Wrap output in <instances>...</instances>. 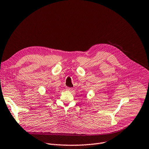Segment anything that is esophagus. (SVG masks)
<instances>
[{
	"instance_id": "1",
	"label": "esophagus",
	"mask_w": 149,
	"mask_h": 149,
	"mask_svg": "<svg viewBox=\"0 0 149 149\" xmlns=\"http://www.w3.org/2000/svg\"><path fill=\"white\" fill-rule=\"evenodd\" d=\"M66 89L67 90H69V91H71V90H72V88H71V87H67L66 88Z\"/></svg>"
}]
</instances>
